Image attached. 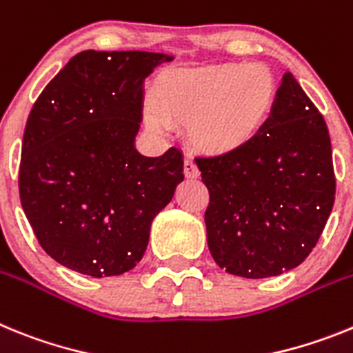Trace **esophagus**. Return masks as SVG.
<instances>
[{
	"label": "esophagus",
	"mask_w": 353,
	"mask_h": 353,
	"mask_svg": "<svg viewBox=\"0 0 353 353\" xmlns=\"http://www.w3.org/2000/svg\"><path fill=\"white\" fill-rule=\"evenodd\" d=\"M185 177L186 179H195V177H199V168L197 165H195L194 159L186 158L185 159Z\"/></svg>",
	"instance_id": "esophagus-1"
}]
</instances>
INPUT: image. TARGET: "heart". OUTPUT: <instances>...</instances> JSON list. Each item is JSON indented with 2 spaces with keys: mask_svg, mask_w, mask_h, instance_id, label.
Masks as SVG:
<instances>
[{
  "mask_svg": "<svg viewBox=\"0 0 353 353\" xmlns=\"http://www.w3.org/2000/svg\"><path fill=\"white\" fill-rule=\"evenodd\" d=\"M277 81L265 65H220L177 69L161 78L145 121L165 133L188 124L190 142L204 154L240 151L256 139L274 110Z\"/></svg>",
  "mask_w": 353,
  "mask_h": 353,
  "instance_id": "obj_1",
  "label": "heart"
}]
</instances>
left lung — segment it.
<instances>
[{
	"label": "left lung",
	"mask_w": 353,
	"mask_h": 353,
	"mask_svg": "<svg viewBox=\"0 0 353 353\" xmlns=\"http://www.w3.org/2000/svg\"><path fill=\"white\" fill-rule=\"evenodd\" d=\"M195 163L210 190L208 247L228 274L281 275L316 247L336 195L332 147L323 115L291 72L252 142Z\"/></svg>",
	"instance_id": "obj_1"
}]
</instances>
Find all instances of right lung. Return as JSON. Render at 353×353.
Listing matches in <instances>:
<instances>
[{
  "instance_id": "add662e5",
  "label": "right lung",
  "mask_w": 353,
  "mask_h": 353,
  "mask_svg": "<svg viewBox=\"0 0 353 353\" xmlns=\"http://www.w3.org/2000/svg\"><path fill=\"white\" fill-rule=\"evenodd\" d=\"M172 57L81 51L42 90L24 128L19 195L42 249L92 277L121 275L142 259L152 219L185 179L170 147L134 149L143 79Z\"/></svg>"
}]
</instances>
